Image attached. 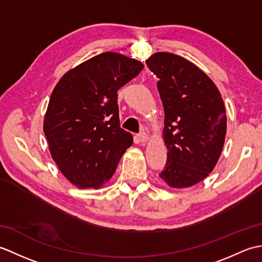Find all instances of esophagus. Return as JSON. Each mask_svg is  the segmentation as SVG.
<instances>
[{
    "label": "esophagus",
    "instance_id": "1",
    "mask_svg": "<svg viewBox=\"0 0 262 262\" xmlns=\"http://www.w3.org/2000/svg\"><path fill=\"white\" fill-rule=\"evenodd\" d=\"M137 140L140 141L141 143H146V142L148 141V135L146 134V133L142 132L141 134H138V135H137Z\"/></svg>",
    "mask_w": 262,
    "mask_h": 262
}]
</instances>
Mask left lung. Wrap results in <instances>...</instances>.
Listing matches in <instances>:
<instances>
[{
  "label": "left lung",
  "mask_w": 262,
  "mask_h": 262,
  "mask_svg": "<svg viewBox=\"0 0 262 262\" xmlns=\"http://www.w3.org/2000/svg\"><path fill=\"white\" fill-rule=\"evenodd\" d=\"M146 64L159 77L164 108L162 137L168 154L160 178L171 188H189L209 176L223 151V99L208 75L186 58L160 52Z\"/></svg>",
  "instance_id": "obj_1"
}]
</instances>
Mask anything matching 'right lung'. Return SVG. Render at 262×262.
I'll return each mask as SVG.
<instances>
[{
	"instance_id": "1",
	"label": "right lung",
	"mask_w": 262,
	"mask_h": 262,
	"mask_svg": "<svg viewBox=\"0 0 262 262\" xmlns=\"http://www.w3.org/2000/svg\"><path fill=\"white\" fill-rule=\"evenodd\" d=\"M144 65L105 52L75 66L54 88L43 119L48 148L59 171L77 188H102L133 144L120 128L117 91Z\"/></svg>"
}]
</instances>
